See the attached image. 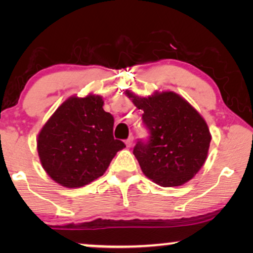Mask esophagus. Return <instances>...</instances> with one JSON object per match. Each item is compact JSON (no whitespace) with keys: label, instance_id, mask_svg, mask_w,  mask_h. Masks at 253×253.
Segmentation results:
<instances>
[{"label":"esophagus","instance_id":"34e87169","mask_svg":"<svg viewBox=\"0 0 253 253\" xmlns=\"http://www.w3.org/2000/svg\"><path fill=\"white\" fill-rule=\"evenodd\" d=\"M132 144H133V136H130L126 140V147H131L132 146Z\"/></svg>","mask_w":253,"mask_h":253}]
</instances>
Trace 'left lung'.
I'll use <instances>...</instances> for the list:
<instances>
[{
	"label": "left lung",
	"mask_w": 253,
	"mask_h": 253,
	"mask_svg": "<svg viewBox=\"0 0 253 253\" xmlns=\"http://www.w3.org/2000/svg\"><path fill=\"white\" fill-rule=\"evenodd\" d=\"M150 132L147 141H138L133 154L144 175L161 186L189 182L205 164L211 132L203 116L184 98L172 91H155L138 96L126 89Z\"/></svg>",
	"instance_id": "obj_1"
}]
</instances>
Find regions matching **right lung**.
I'll return each instance as SVG.
<instances>
[{
  "instance_id": "right-lung-1",
  "label": "right lung",
  "mask_w": 253,
  "mask_h": 253,
  "mask_svg": "<svg viewBox=\"0 0 253 253\" xmlns=\"http://www.w3.org/2000/svg\"><path fill=\"white\" fill-rule=\"evenodd\" d=\"M113 127L114 117L103 110L102 96H70L38 134V154L44 171L70 189L99 178L126 147L123 141L114 139Z\"/></svg>"
}]
</instances>
